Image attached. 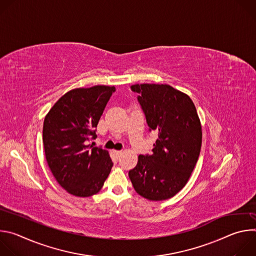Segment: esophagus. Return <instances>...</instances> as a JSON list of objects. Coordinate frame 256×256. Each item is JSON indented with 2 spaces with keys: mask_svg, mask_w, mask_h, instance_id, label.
<instances>
[{
  "mask_svg": "<svg viewBox=\"0 0 256 256\" xmlns=\"http://www.w3.org/2000/svg\"><path fill=\"white\" fill-rule=\"evenodd\" d=\"M114 153L118 155V156H120L122 154V151H114Z\"/></svg>",
  "mask_w": 256,
  "mask_h": 256,
  "instance_id": "1",
  "label": "esophagus"
}]
</instances>
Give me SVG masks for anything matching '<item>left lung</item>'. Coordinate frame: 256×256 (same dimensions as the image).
<instances>
[{"instance_id": "8db88e82", "label": "left lung", "mask_w": 256, "mask_h": 256, "mask_svg": "<svg viewBox=\"0 0 256 256\" xmlns=\"http://www.w3.org/2000/svg\"><path fill=\"white\" fill-rule=\"evenodd\" d=\"M149 130L158 138L152 155H140L128 176L134 190L149 200H164L186 186L202 147V126L188 95L164 84H136Z\"/></svg>"}]
</instances>
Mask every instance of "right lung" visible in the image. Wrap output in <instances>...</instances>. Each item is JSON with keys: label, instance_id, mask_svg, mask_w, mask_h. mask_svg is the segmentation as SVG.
<instances>
[{"label": "right lung", "instance_id": "1", "mask_svg": "<svg viewBox=\"0 0 256 256\" xmlns=\"http://www.w3.org/2000/svg\"><path fill=\"white\" fill-rule=\"evenodd\" d=\"M116 87L97 85L72 89L50 108L44 122L46 162L68 194L88 198L103 186L112 168L109 153L92 144L96 128Z\"/></svg>", "mask_w": 256, "mask_h": 256}]
</instances>
